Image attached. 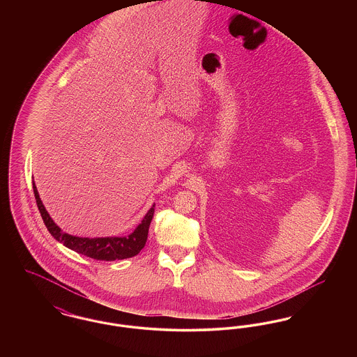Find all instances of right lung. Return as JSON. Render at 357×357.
Here are the masks:
<instances>
[{"label": "right lung", "mask_w": 357, "mask_h": 357, "mask_svg": "<svg viewBox=\"0 0 357 357\" xmlns=\"http://www.w3.org/2000/svg\"><path fill=\"white\" fill-rule=\"evenodd\" d=\"M33 192L36 204L48 231L59 242H61L64 246H67L68 249L76 253H80L99 261H116V259L134 257L146 245L150 223L153 221V213H155V208H153L155 204L149 210L142 223L136 227L135 231L131 233L128 237L82 238L69 236L67 233L61 231V229L53 222L40 199L34 182Z\"/></svg>", "instance_id": "1"}]
</instances>
